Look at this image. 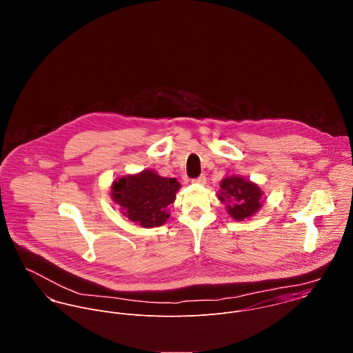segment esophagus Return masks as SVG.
<instances>
[{
    "label": "esophagus",
    "instance_id": "esophagus-1",
    "mask_svg": "<svg viewBox=\"0 0 353 353\" xmlns=\"http://www.w3.org/2000/svg\"><path fill=\"white\" fill-rule=\"evenodd\" d=\"M193 183H197V185H205V183H206V178H205V175H201V176H199V178L193 179Z\"/></svg>",
    "mask_w": 353,
    "mask_h": 353
}]
</instances>
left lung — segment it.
<instances>
[{"label":"left lung","instance_id":"1","mask_svg":"<svg viewBox=\"0 0 353 353\" xmlns=\"http://www.w3.org/2000/svg\"><path fill=\"white\" fill-rule=\"evenodd\" d=\"M261 188L241 175H228L220 181L217 199L225 205L227 213L236 221L252 217L263 205Z\"/></svg>","mask_w":353,"mask_h":353}]
</instances>
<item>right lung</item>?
I'll use <instances>...</instances> for the list:
<instances>
[{"instance_id":"add662e5","label":"right lung","mask_w":353,"mask_h":353,"mask_svg":"<svg viewBox=\"0 0 353 353\" xmlns=\"http://www.w3.org/2000/svg\"><path fill=\"white\" fill-rule=\"evenodd\" d=\"M181 183L175 178L160 176L153 170L128 174L111 183V199L132 223L153 228L167 223L170 205L175 201Z\"/></svg>"}]
</instances>
